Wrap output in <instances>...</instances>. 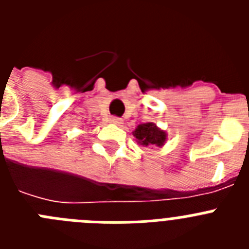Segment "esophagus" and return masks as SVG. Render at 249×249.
Wrapping results in <instances>:
<instances>
[{"mask_svg": "<svg viewBox=\"0 0 249 249\" xmlns=\"http://www.w3.org/2000/svg\"><path fill=\"white\" fill-rule=\"evenodd\" d=\"M109 122H111L112 124H117V126H121V124H122V120L118 117H112L111 120H109Z\"/></svg>", "mask_w": 249, "mask_h": 249, "instance_id": "1", "label": "esophagus"}]
</instances>
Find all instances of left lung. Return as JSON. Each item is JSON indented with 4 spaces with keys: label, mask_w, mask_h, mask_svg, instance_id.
<instances>
[{
    "label": "left lung",
    "mask_w": 249,
    "mask_h": 249,
    "mask_svg": "<svg viewBox=\"0 0 249 249\" xmlns=\"http://www.w3.org/2000/svg\"><path fill=\"white\" fill-rule=\"evenodd\" d=\"M133 136L136 137V142L143 147H163L167 141L166 131L160 129L153 122L138 124L133 131Z\"/></svg>",
    "instance_id": "1"
}]
</instances>
